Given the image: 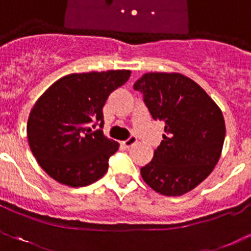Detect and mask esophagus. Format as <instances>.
Masks as SVG:
<instances>
[{
    "label": "esophagus",
    "mask_w": 251,
    "mask_h": 251,
    "mask_svg": "<svg viewBox=\"0 0 251 251\" xmlns=\"http://www.w3.org/2000/svg\"><path fill=\"white\" fill-rule=\"evenodd\" d=\"M138 142V139H136V136H130L129 139H126L125 142H122L121 144L125 147V148H130V147H132V145L135 144V143Z\"/></svg>",
    "instance_id": "obj_1"
}]
</instances>
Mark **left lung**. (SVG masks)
Listing matches in <instances>:
<instances>
[{
	"label": "left lung",
	"instance_id": "left-lung-1",
	"mask_svg": "<svg viewBox=\"0 0 251 251\" xmlns=\"http://www.w3.org/2000/svg\"><path fill=\"white\" fill-rule=\"evenodd\" d=\"M151 117L165 124L163 140L142 167L157 193L178 197L193 190L218 163L226 135L222 111L190 77L178 73L144 74L134 84Z\"/></svg>",
	"mask_w": 251,
	"mask_h": 251
}]
</instances>
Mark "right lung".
<instances>
[{
	"label": "right lung",
	"mask_w": 251,
	"mask_h": 251,
	"mask_svg": "<svg viewBox=\"0 0 251 251\" xmlns=\"http://www.w3.org/2000/svg\"><path fill=\"white\" fill-rule=\"evenodd\" d=\"M130 70L70 74L48 88L31 108L26 125L30 151L60 184L79 187L100 180L119 143L106 138L103 106L129 80Z\"/></svg>",
	"instance_id": "add662e5"
}]
</instances>
